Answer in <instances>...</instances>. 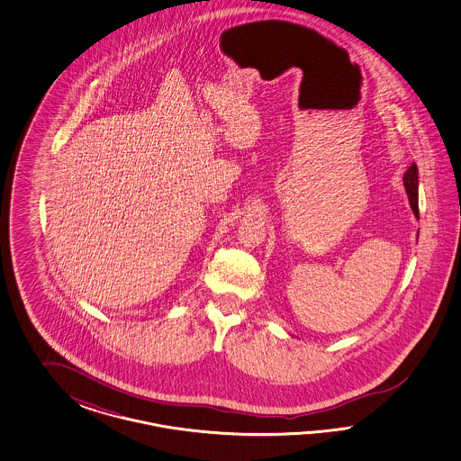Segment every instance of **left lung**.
<instances>
[{"mask_svg":"<svg viewBox=\"0 0 461 461\" xmlns=\"http://www.w3.org/2000/svg\"><path fill=\"white\" fill-rule=\"evenodd\" d=\"M404 187L407 197H409V204L411 210L414 212V216L419 220V203H418V185H419V172L418 166L412 164L411 167L405 170L404 174Z\"/></svg>","mask_w":461,"mask_h":461,"instance_id":"8db88e82","label":"left lung"}]
</instances>
